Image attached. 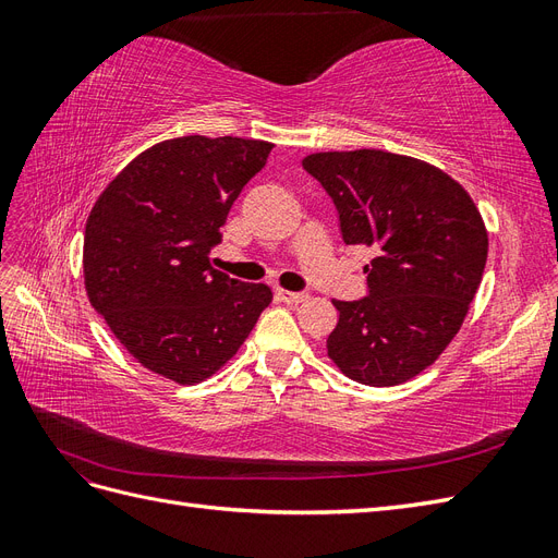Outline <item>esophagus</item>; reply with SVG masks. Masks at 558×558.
<instances>
[{
	"label": "esophagus",
	"instance_id": "34e87169",
	"mask_svg": "<svg viewBox=\"0 0 558 558\" xmlns=\"http://www.w3.org/2000/svg\"><path fill=\"white\" fill-rule=\"evenodd\" d=\"M277 298L281 302H286V305H300V302H305L310 295L305 291H283V289H277Z\"/></svg>",
	"mask_w": 558,
	"mask_h": 558
}]
</instances>
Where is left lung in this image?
Listing matches in <instances>:
<instances>
[{"label":"left lung","mask_w":558,"mask_h":558,"mask_svg":"<svg viewBox=\"0 0 558 558\" xmlns=\"http://www.w3.org/2000/svg\"><path fill=\"white\" fill-rule=\"evenodd\" d=\"M302 167L332 197L344 244L373 251L367 295L332 300L328 356L367 386L416 377L480 289L488 238L475 202L437 167L379 148L312 154Z\"/></svg>","instance_id":"obj_1"}]
</instances>
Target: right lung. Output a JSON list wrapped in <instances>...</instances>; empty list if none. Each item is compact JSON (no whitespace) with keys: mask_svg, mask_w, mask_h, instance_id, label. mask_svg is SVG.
Masks as SVG:
<instances>
[{"mask_svg":"<svg viewBox=\"0 0 558 558\" xmlns=\"http://www.w3.org/2000/svg\"><path fill=\"white\" fill-rule=\"evenodd\" d=\"M275 144L177 137L146 148L97 197L83 240L90 305L134 359L177 384L211 377L272 302L209 265L221 226Z\"/></svg>","mask_w":558,"mask_h":558,"instance_id":"obj_1","label":"right lung"}]
</instances>
